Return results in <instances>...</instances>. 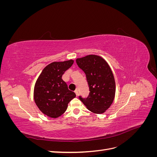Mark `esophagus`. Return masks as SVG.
Segmentation results:
<instances>
[{
    "label": "esophagus",
    "instance_id": "obj_1",
    "mask_svg": "<svg viewBox=\"0 0 157 157\" xmlns=\"http://www.w3.org/2000/svg\"><path fill=\"white\" fill-rule=\"evenodd\" d=\"M75 92L76 95H77V96H78V90H75Z\"/></svg>",
    "mask_w": 157,
    "mask_h": 157
}]
</instances>
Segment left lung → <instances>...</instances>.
<instances>
[{
    "label": "left lung",
    "instance_id": "obj_1",
    "mask_svg": "<svg viewBox=\"0 0 157 157\" xmlns=\"http://www.w3.org/2000/svg\"><path fill=\"white\" fill-rule=\"evenodd\" d=\"M86 74L90 94L87 98L79 96L89 111L102 114L110 107L115 96L116 85L112 71L107 61L96 55H88L76 59Z\"/></svg>",
    "mask_w": 157,
    "mask_h": 157
}]
</instances>
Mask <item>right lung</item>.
Segmentation results:
<instances>
[{
	"label": "right lung",
	"instance_id": "right-lung-1",
	"mask_svg": "<svg viewBox=\"0 0 157 157\" xmlns=\"http://www.w3.org/2000/svg\"><path fill=\"white\" fill-rule=\"evenodd\" d=\"M73 62V59L52 62L38 77L33 96L36 106L45 115L54 118L60 117L67 109L69 101L76 97L61 78Z\"/></svg>",
	"mask_w": 157,
	"mask_h": 157
}]
</instances>
